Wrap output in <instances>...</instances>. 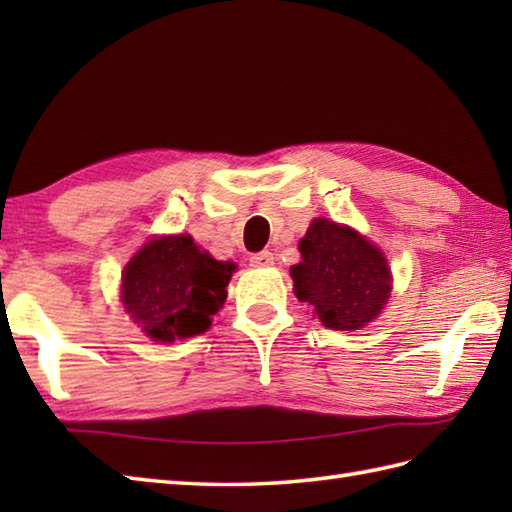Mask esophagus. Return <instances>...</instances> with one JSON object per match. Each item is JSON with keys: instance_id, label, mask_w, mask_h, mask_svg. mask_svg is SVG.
<instances>
[{"instance_id": "esophagus-1", "label": "esophagus", "mask_w": 512, "mask_h": 512, "mask_svg": "<svg viewBox=\"0 0 512 512\" xmlns=\"http://www.w3.org/2000/svg\"><path fill=\"white\" fill-rule=\"evenodd\" d=\"M248 262L253 268H268V266L275 264V255L270 253V250H262V253H255L253 257H250Z\"/></svg>"}]
</instances>
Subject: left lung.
Returning a JSON list of instances; mask_svg holds the SVG:
<instances>
[{"instance_id": "8db88e82", "label": "left lung", "mask_w": 512, "mask_h": 512, "mask_svg": "<svg viewBox=\"0 0 512 512\" xmlns=\"http://www.w3.org/2000/svg\"><path fill=\"white\" fill-rule=\"evenodd\" d=\"M290 268L295 295L330 330H361L385 308L391 270L376 244L345 224L317 217Z\"/></svg>"}]
</instances>
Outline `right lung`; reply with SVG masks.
I'll return each instance as SVG.
<instances>
[{
	"label": "right lung",
	"mask_w": 512,
	"mask_h": 512,
	"mask_svg": "<svg viewBox=\"0 0 512 512\" xmlns=\"http://www.w3.org/2000/svg\"><path fill=\"white\" fill-rule=\"evenodd\" d=\"M235 264L217 262L193 237H154L123 270L125 312L151 341L173 343L211 328Z\"/></svg>",
	"instance_id": "right-lung-1"
}]
</instances>
